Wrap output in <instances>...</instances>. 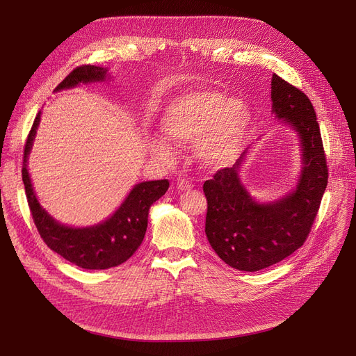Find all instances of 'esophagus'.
<instances>
[{
  "label": "esophagus",
  "mask_w": 356,
  "mask_h": 356,
  "mask_svg": "<svg viewBox=\"0 0 356 356\" xmlns=\"http://www.w3.org/2000/svg\"><path fill=\"white\" fill-rule=\"evenodd\" d=\"M177 189L181 191V192H189V191L193 189V184L189 180L181 179V180L177 181Z\"/></svg>",
  "instance_id": "obj_1"
}]
</instances>
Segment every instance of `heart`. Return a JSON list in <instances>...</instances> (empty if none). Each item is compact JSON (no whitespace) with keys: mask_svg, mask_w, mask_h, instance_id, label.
Here are the masks:
<instances>
[{"mask_svg":"<svg viewBox=\"0 0 356 356\" xmlns=\"http://www.w3.org/2000/svg\"><path fill=\"white\" fill-rule=\"evenodd\" d=\"M250 125L248 108L213 89L184 93L167 105L161 117L164 136L176 144H197V159L208 168L227 167L236 160ZM148 149L163 160L172 156L163 137L149 138Z\"/></svg>","mask_w":356,"mask_h":356,"instance_id":"1","label":"heart"}]
</instances>
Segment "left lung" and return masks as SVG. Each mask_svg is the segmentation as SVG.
Here are the masks:
<instances>
[{"label": "left lung", "mask_w": 356, "mask_h": 356, "mask_svg": "<svg viewBox=\"0 0 356 356\" xmlns=\"http://www.w3.org/2000/svg\"><path fill=\"white\" fill-rule=\"evenodd\" d=\"M271 99L277 118L284 120L302 141L303 168L296 191L271 203L255 202L238 175L247 152L203 184L209 244L222 261L239 271L267 268L300 248L327 186L321 128L310 99L277 74L271 79Z\"/></svg>", "instance_id": "8db88e82"}]
</instances>
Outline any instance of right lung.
Listing matches in <instances>:
<instances>
[{
    "label": "right lung",
    "mask_w": 356,
    "mask_h": 356,
    "mask_svg": "<svg viewBox=\"0 0 356 356\" xmlns=\"http://www.w3.org/2000/svg\"><path fill=\"white\" fill-rule=\"evenodd\" d=\"M105 78L106 69L82 65L73 69L54 90L73 88L79 83L99 82L105 81ZM39 122L40 112L35 115L29 133L22 168L29 208L37 231L50 250L81 268L106 270L125 263L141 245L147 231L149 207L167 192L168 180H153L136 184L117 212L99 225L89 228L60 225L40 207L27 170V157Z\"/></svg>",
    "instance_id": "1"
}]
</instances>
